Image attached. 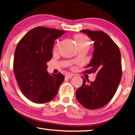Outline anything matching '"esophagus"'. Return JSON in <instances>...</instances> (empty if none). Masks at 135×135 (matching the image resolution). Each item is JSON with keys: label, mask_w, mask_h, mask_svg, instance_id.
<instances>
[{"label": "esophagus", "mask_w": 135, "mask_h": 135, "mask_svg": "<svg viewBox=\"0 0 135 135\" xmlns=\"http://www.w3.org/2000/svg\"><path fill=\"white\" fill-rule=\"evenodd\" d=\"M74 74H68L66 75L65 76V78L66 79H70L72 78V76H74Z\"/></svg>", "instance_id": "esophagus-1"}]
</instances>
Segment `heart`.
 I'll return each mask as SVG.
<instances>
[{
	"mask_svg": "<svg viewBox=\"0 0 135 135\" xmlns=\"http://www.w3.org/2000/svg\"><path fill=\"white\" fill-rule=\"evenodd\" d=\"M75 39L79 48H81V47H89L90 42H89L88 38L85 36V35L82 34H78L75 36ZM57 46L58 43L56 45L55 47H54V49L56 50L57 48Z\"/></svg>",
	"mask_w": 135,
	"mask_h": 135,
	"instance_id": "b5f03b06",
	"label": "heart"
}]
</instances>
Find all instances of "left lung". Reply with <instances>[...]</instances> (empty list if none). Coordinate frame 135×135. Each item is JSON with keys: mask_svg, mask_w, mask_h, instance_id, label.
Returning <instances> with one entry per match:
<instances>
[{"mask_svg": "<svg viewBox=\"0 0 135 135\" xmlns=\"http://www.w3.org/2000/svg\"><path fill=\"white\" fill-rule=\"evenodd\" d=\"M81 32L91 38L95 49L93 58L86 66L88 69L84 72H96L97 77L94 82L82 77L83 84L76 90V97L85 108L96 110L107 104L117 91L122 76L121 54L117 44L102 31Z\"/></svg>", "mask_w": 135, "mask_h": 135, "instance_id": "8db88e82", "label": "left lung"}]
</instances>
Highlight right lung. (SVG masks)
<instances>
[{"mask_svg":"<svg viewBox=\"0 0 135 135\" xmlns=\"http://www.w3.org/2000/svg\"><path fill=\"white\" fill-rule=\"evenodd\" d=\"M64 31L37 27L29 31L16 47L13 71L22 94L37 104L49 102L55 97L65 76L50 75L47 62L53 56L54 40Z\"/></svg>","mask_w":135,"mask_h":135,"instance_id":"1","label":"right lung"}]
</instances>
